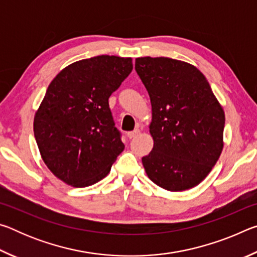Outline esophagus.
Here are the masks:
<instances>
[{
    "mask_svg": "<svg viewBox=\"0 0 257 257\" xmlns=\"http://www.w3.org/2000/svg\"><path fill=\"white\" fill-rule=\"evenodd\" d=\"M139 133H141V130H139V129H135L134 132H130V133L127 134V137H128L129 139H133V138H135L136 136H138Z\"/></svg>",
    "mask_w": 257,
    "mask_h": 257,
    "instance_id": "34e87169",
    "label": "esophagus"
}]
</instances>
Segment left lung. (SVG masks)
<instances>
[{"instance_id": "left-lung-1", "label": "left lung", "mask_w": 257, "mask_h": 257, "mask_svg": "<svg viewBox=\"0 0 257 257\" xmlns=\"http://www.w3.org/2000/svg\"><path fill=\"white\" fill-rule=\"evenodd\" d=\"M135 69L151 98L153 150L142 159L161 188L182 191L205 179L223 149L224 111L205 76L170 58H137Z\"/></svg>"}]
</instances>
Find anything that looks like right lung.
Here are the masks:
<instances>
[{
	"mask_svg": "<svg viewBox=\"0 0 257 257\" xmlns=\"http://www.w3.org/2000/svg\"><path fill=\"white\" fill-rule=\"evenodd\" d=\"M132 70V58L98 55L69 64L47 87L35 139L46 167L67 185L96 184L124 150L108 97Z\"/></svg>",
	"mask_w": 257,
	"mask_h": 257,
	"instance_id": "1",
	"label": "right lung"
}]
</instances>
